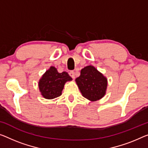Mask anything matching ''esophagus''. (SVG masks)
I'll return each instance as SVG.
<instances>
[{
    "label": "esophagus",
    "instance_id": "obj_1",
    "mask_svg": "<svg viewBox=\"0 0 148 148\" xmlns=\"http://www.w3.org/2000/svg\"><path fill=\"white\" fill-rule=\"evenodd\" d=\"M69 74L73 79H75V72L73 71H70L69 73Z\"/></svg>",
    "mask_w": 148,
    "mask_h": 148
}]
</instances>
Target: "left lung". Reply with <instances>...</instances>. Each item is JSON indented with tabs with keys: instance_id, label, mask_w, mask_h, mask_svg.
<instances>
[{
	"instance_id": "8db88e82",
	"label": "left lung",
	"mask_w": 148,
	"mask_h": 148,
	"mask_svg": "<svg viewBox=\"0 0 148 148\" xmlns=\"http://www.w3.org/2000/svg\"><path fill=\"white\" fill-rule=\"evenodd\" d=\"M75 81L83 96L90 101H97L105 95L107 79L92 65L82 69Z\"/></svg>"
}]
</instances>
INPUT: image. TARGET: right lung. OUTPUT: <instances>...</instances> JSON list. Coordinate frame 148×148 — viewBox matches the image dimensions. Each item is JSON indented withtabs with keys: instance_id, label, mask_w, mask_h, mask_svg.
I'll return each instance as SVG.
<instances>
[{
	"instance_id": "1",
	"label": "right lung",
	"mask_w": 148,
	"mask_h": 148,
	"mask_svg": "<svg viewBox=\"0 0 148 148\" xmlns=\"http://www.w3.org/2000/svg\"><path fill=\"white\" fill-rule=\"evenodd\" d=\"M71 80L67 72L58 73L56 67H51L39 81L40 90L45 99H55L61 95L65 83Z\"/></svg>"
}]
</instances>
